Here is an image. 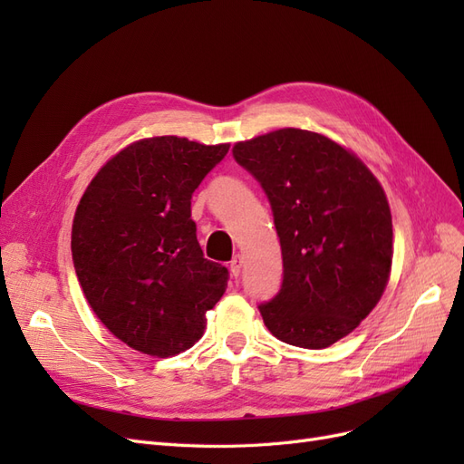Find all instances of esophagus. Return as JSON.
Masks as SVG:
<instances>
[{
  "label": "esophagus",
  "mask_w": 464,
  "mask_h": 464,
  "mask_svg": "<svg viewBox=\"0 0 464 464\" xmlns=\"http://www.w3.org/2000/svg\"><path fill=\"white\" fill-rule=\"evenodd\" d=\"M230 273H232L234 278L240 276V273H242V257H240V256H236V257L230 261Z\"/></svg>",
  "instance_id": "34e87169"
}]
</instances>
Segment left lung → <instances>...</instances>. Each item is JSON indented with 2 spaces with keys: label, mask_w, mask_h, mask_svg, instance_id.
I'll return each instance as SVG.
<instances>
[{
  "label": "left lung",
  "mask_w": 464,
  "mask_h": 464,
  "mask_svg": "<svg viewBox=\"0 0 464 464\" xmlns=\"http://www.w3.org/2000/svg\"><path fill=\"white\" fill-rule=\"evenodd\" d=\"M271 203L283 285L259 304L266 329L300 348H327L366 319L387 286L392 222L383 188L329 137L285 128L232 149Z\"/></svg>",
  "instance_id": "8db88e82"
}]
</instances>
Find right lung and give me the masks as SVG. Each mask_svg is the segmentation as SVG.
Here are the masks:
<instances>
[{"mask_svg": "<svg viewBox=\"0 0 464 464\" xmlns=\"http://www.w3.org/2000/svg\"><path fill=\"white\" fill-rule=\"evenodd\" d=\"M230 145L150 137L110 159L82 193L72 230L79 285L121 343L168 358L198 343L228 286L203 257L191 195Z\"/></svg>", "mask_w": 464, "mask_h": 464, "instance_id": "add662e5", "label": "right lung"}]
</instances>
